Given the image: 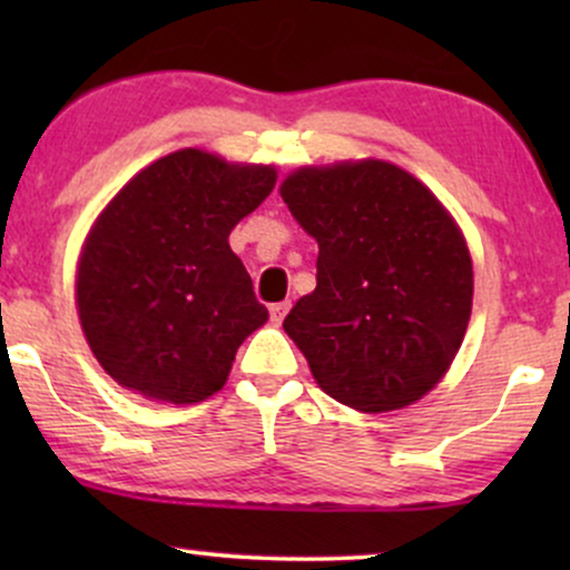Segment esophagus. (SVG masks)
<instances>
[{"label":"esophagus","instance_id":"obj_1","mask_svg":"<svg viewBox=\"0 0 570 570\" xmlns=\"http://www.w3.org/2000/svg\"><path fill=\"white\" fill-rule=\"evenodd\" d=\"M289 307H292L289 299H284V303H273V305H271V318H273V324L284 322V316H286V313H289Z\"/></svg>","mask_w":570,"mask_h":570}]
</instances>
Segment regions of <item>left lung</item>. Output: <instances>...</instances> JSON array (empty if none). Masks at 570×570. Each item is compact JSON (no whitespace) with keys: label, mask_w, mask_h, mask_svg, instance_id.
Listing matches in <instances>:
<instances>
[{"label":"left lung","mask_w":570,"mask_h":570,"mask_svg":"<svg viewBox=\"0 0 570 570\" xmlns=\"http://www.w3.org/2000/svg\"><path fill=\"white\" fill-rule=\"evenodd\" d=\"M281 198L318 244L316 289L284 318L316 383L362 412L429 394L472 316V259L453 217L383 160L299 168Z\"/></svg>","instance_id":"left-lung-1"}]
</instances>
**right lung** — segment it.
<instances>
[{
    "mask_svg": "<svg viewBox=\"0 0 570 570\" xmlns=\"http://www.w3.org/2000/svg\"><path fill=\"white\" fill-rule=\"evenodd\" d=\"M271 166L179 149L128 181L85 240L77 311L117 383L160 402H203L267 307L227 235L271 195Z\"/></svg>",
    "mask_w": 570,
    "mask_h": 570,
    "instance_id": "add662e5",
    "label": "right lung"
}]
</instances>
